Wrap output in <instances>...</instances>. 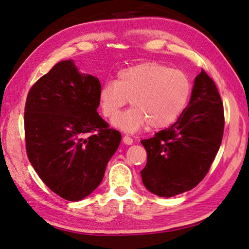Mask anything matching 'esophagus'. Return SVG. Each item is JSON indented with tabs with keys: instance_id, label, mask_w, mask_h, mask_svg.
Instances as JSON below:
<instances>
[{
	"instance_id": "esophagus-1",
	"label": "esophagus",
	"mask_w": 249,
	"mask_h": 249,
	"mask_svg": "<svg viewBox=\"0 0 249 249\" xmlns=\"http://www.w3.org/2000/svg\"><path fill=\"white\" fill-rule=\"evenodd\" d=\"M123 141H124L125 144H128V145L133 144V142H134L133 138H130L129 136H124V137H123Z\"/></svg>"
}]
</instances>
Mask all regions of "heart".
<instances>
[{"label": "heart", "mask_w": 249, "mask_h": 249, "mask_svg": "<svg viewBox=\"0 0 249 249\" xmlns=\"http://www.w3.org/2000/svg\"><path fill=\"white\" fill-rule=\"evenodd\" d=\"M190 95L186 73L160 63H142L119 71L115 81L99 91L104 116L113 119L129 99L133 108L120 114L113 124L136 131L149 124L152 129L166 127L181 114Z\"/></svg>", "instance_id": "b5f03b06"}]
</instances>
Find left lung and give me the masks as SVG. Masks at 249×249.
<instances>
[{
    "label": "left lung",
    "instance_id": "left-lung-1",
    "mask_svg": "<svg viewBox=\"0 0 249 249\" xmlns=\"http://www.w3.org/2000/svg\"><path fill=\"white\" fill-rule=\"evenodd\" d=\"M224 127L218 89L202 70L195 79L188 107L176 123L141 140L147 161L140 173L147 190L168 198L197 186L217 154Z\"/></svg>",
    "mask_w": 249,
    "mask_h": 249
}]
</instances>
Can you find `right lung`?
I'll return each mask as SVG.
<instances>
[{"mask_svg":"<svg viewBox=\"0 0 249 249\" xmlns=\"http://www.w3.org/2000/svg\"><path fill=\"white\" fill-rule=\"evenodd\" d=\"M100 82L59 62L31 88L24 108L25 147L31 165L52 192L79 201L103 181L121 133L97 113Z\"/></svg>","mask_w":249,"mask_h":249,"instance_id":"1","label":"right lung"}]
</instances>
